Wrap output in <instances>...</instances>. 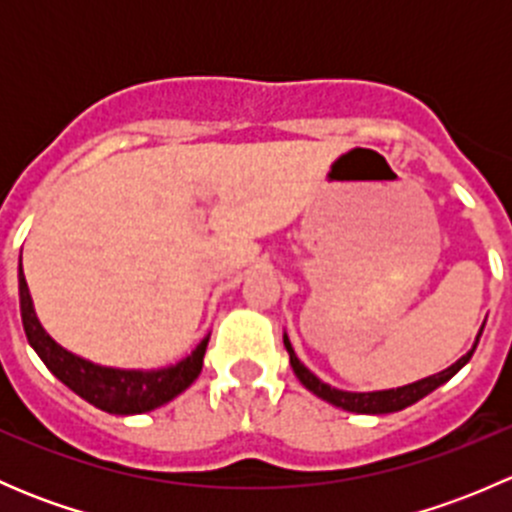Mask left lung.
Instances as JSON below:
<instances>
[{
	"instance_id": "1",
	"label": "left lung",
	"mask_w": 512,
	"mask_h": 512,
	"mask_svg": "<svg viewBox=\"0 0 512 512\" xmlns=\"http://www.w3.org/2000/svg\"><path fill=\"white\" fill-rule=\"evenodd\" d=\"M483 327H485V322H483ZM483 327L478 329L473 347L468 349V352L463 354L456 364H451L448 369L438 371V374L426 376V379H418V381H414V384H404V386H396V389H381V391H344V389H337V386H332V384H324L317 374H312V371H309L307 366L297 359L287 332L282 334V342H285V349L289 354V364H292L294 376H297V379L302 381L304 389L312 391L314 396H319V399L327 401V404L337 406V409L352 411V414H394V411H404L406 406L416 404V401H421L423 396H428L431 391H436L438 386L446 384L448 379H453V376H456L458 371H461L463 366L471 361V356H473V352H476V347L480 342V334H483Z\"/></svg>"
}]
</instances>
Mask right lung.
Returning <instances> with one entry per match:
<instances>
[{
    "label": "right lung",
    "instance_id": "obj_1",
    "mask_svg": "<svg viewBox=\"0 0 512 512\" xmlns=\"http://www.w3.org/2000/svg\"><path fill=\"white\" fill-rule=\"evenodd\" d=\"M19 309H22V324L29 344L44 361L46 369L61 384L69 386L76 396L106 414H148L183 394L203 371V356L208 349L210 334H205L188 356L175 364L160 366V369H121V366L96 364V361L61 347L36 317L34 299L29 294L27 277L22 270V257H19Z\"/></svg>",
    "mask_w": 512,
    "mask_h": 512
}]
</instances>
